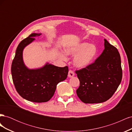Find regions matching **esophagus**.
Returning a JSON list of instances; mask_svg holds the SVG:
<instances>
[{
	"label": "esophagus",
	"mask_w": 132,
	"mask_h": 132,
	"mask_svg": "<svg viewBox=\"0 0 132 132\" xmlns=\"http://www.w3.org/2000/svg\"><path fill=\"white\" fill-rule=\"evenodd\" d=\"M74 75H75V73H74V71L72 70H70L68 72V77L69 78H71L74 77Z\"/></svg>",
	"instance_id": "esophagus-1"
}]
</instances>
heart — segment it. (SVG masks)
Here are the masks:
<instances>
[{"label": "heart", "mask_w": 132, "mask_h": 132, "mask_svg": "<svg viewBox=\"0 0 132 132\" xmlns=\"http://www.w3.org/2000/svg\"><path fill=\"white\" fill-rule=\"evenodd\" d=\"M67 54L75 55L74 58V64L79 68H84L88 67L96 58L98 51L94 45H90L89 43L83 42L73 47L68 48L65 50ZM61 58L67 61L64 54H61Z\"/></svg>", "instance_id": "heart-1"}]
</instances>
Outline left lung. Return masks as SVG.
<instances>
[{
  "instance_id": "left-lung-1",
  "label": "left lung",
  "mask_w": 132,
  "mask_h": 132,
  "mask_svg": "<svg viewBox=\"0 0 132 132\" xmlns=\"http://www.w3.org/2000/svg\"><path fill=\"white\" fill-rule=\"evenodd\" d=\"M105 41V49L88 67L75 71L80 81L77 94L85 103H101L112 96L121 82V57L114 46Z\"/></svg>"
}]
</instances>
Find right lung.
<instances>
[{
	"label": "right lung",
	"mask_w": 132,
	"mask_h": 132,
	"mask_svg": "<svg viewBox=\"0 0 132 132\" xmlns=\"http://www.w3.org/2000/svg\"><path fill=\"white\" fill-rule=\"evenodd\" d=\"M41 34L33 33L23 39L16 51L11 71L16 90L26 100L34 102H45L52 97L58 84L67 78L68 67H58L47 64L38 69H29L23 62L22 51L32 42L34 37Z\"/></svg>",
	"instance_id": "obj_1"
}]
</instances>
